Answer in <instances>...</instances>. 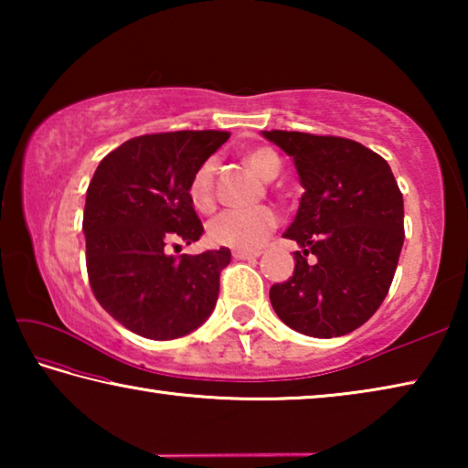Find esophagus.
Wrapping results in <instances>:
<instances>
[{"mask_svg":"<svg viewBox=\"0 0 468 468\" xmlns=\"http://www.w3.org/2000/svg\"><path fill=\"white\" fill-rule=\"evenodd\" d=\"M260 256V251H241V250H235L233 251V258L235 260H253V258H258Z\"/></svg>","mask_w":468,"mask_h":468,"instance_id":"esophagus-1","label":"esophagus"}]
</instances>
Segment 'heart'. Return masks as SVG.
<instances>
[{
  "mask_svg": "<svg viewBox=\"0 0 468 468\" xmlns=\"http://www.w3.org/2000/svg\"><path fill=\"white\" fill-rule=\"evenodd\" d=\"M245 158H248L250 167L260 177L272 179L279 176L281 161L271 148H251ZM215 173L217 158L210 156L194 171L192 179H189L187 194L196 210L210 212L215 208ZM276 227H279V212L271 206H256V208L248 210L220 212L206 227V233H208V241L212 245L253 251L268 239V235Z\"/></svg>",
  "mask_w": 468,
  "mask_h": 468,
  "instance_id": "1",
  "label": "heart"
}]
</instances>
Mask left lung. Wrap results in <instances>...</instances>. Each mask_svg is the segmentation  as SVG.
Returning a JSON list of instances; mask_svg holds the SVG:
<instances>
[{"mask_svg": "<svg viewBox=\"0 0 468 468\" xmlns=\"http://www.w3.org/2000/svg\"><path fill=\"white\" fill-rule=\"evenodd\" d=\"M292 156L301 196L282 237L297 241L295 271L271 287L279 318L301 335L343 336L378 312L390 289L402 241L405 204L382 156L340 136L271 130Z\"/></svg>", "mask_w": 468, "mask_h": 468, "instance_id": "obj_1", "label": "left lung"}]
</instances>
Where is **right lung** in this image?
Segmentation results:
<instances>
[{
    "mask_svg": "<svg viewBox=\"0 0 468 468\" xmlns=\"http://www.w3.org/2000/svg\"><path fill=\"white\" fill-rule=\"evenodd\" d=\"M229 136L184 130L132 138L102 158L86 189L90 289L105 312L140 336L179 338L215 310L218 276L231 251L171 256L169 248L202 237L187 186Z\"/></svg>",
    "mask_w": 468,
    "mask_h": 468,
    "instance_id": "right-lung-1",
    "label": "right lung"
}]
</instances>
